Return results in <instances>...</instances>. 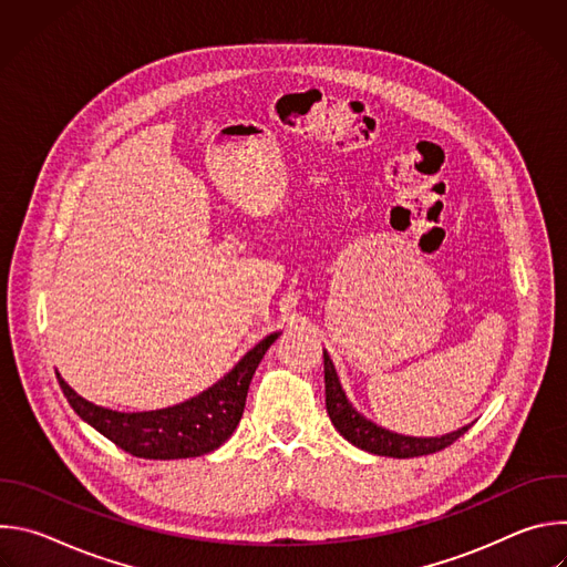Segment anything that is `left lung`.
<instances>
[{"label":"left lung","mask_w":567,"mask_h":567,"mask_svg":"<svg viewBox=\"0 0 567 567\" xmlns=\"http://www.w3.org/2000/svg\"><path fill=\"white\" fill-rule=\"evenodd\" d=\"M322 363H326V406L328 415L334 424V429L354 446L374 453V455H388V457H420V455H431L437 453L446 446H451L455 440H460L468 426L442 435V437H406V435H396L385 429H379L377 424L368 422L361 417L346 399V392L341 390L337 370L328 357V352H322Z\"/></svg>","instance_id":"obj_1"}]
</instances>
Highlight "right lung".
I'll return each instance as SVG.
<instances>
[{"mask_svg":"<svg viewBox=\"0 0 567 567\" xmlns=\"http://www.w3.org/2000/svg\"><path fill=\"white\" fill-rule=\"evenodd\" d=\"M276 339L278 334H271L260 341L210 390L166 411H107L75 394L60 374L58 381L78 417L85 420L125 453L145 460L197 457L221 446L237 429L241 413H245L254 372Z\"/></svg>","mask_w":567,"mask_h":567,"instance_id":"obj_1","label":"right lung"}]
</instances>
